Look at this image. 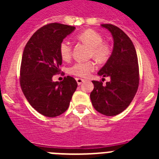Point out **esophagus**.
<instances>
[{
	"label": "esophagus",
	"instance_id": "34e87169",
	"mask_svg": "<svg viewBox=\"0 0 159 159\" xmlns=\"http://www.w3.org/2000/svg\"><path fill=\"white\" fill-rule=\"evenodd\" d=\"M75 80H76V82H77V84H78V85H80V84H82L83 82H84V79L76 78V79H75Z\"/></svg>",
	"mask_w": 159,
	"mask_h": 159
}]
</instances>
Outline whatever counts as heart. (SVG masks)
<instances>
[{"instance_id":"b5f03b06","label":"heart","mask_w":159,"mask_h":159,"mask_svg":"<svg viewBox=\"0 0 159 159\" xmlns=\"http://www.w3.org/2000/svg\"><path fill=\"white\" fill-rule=\"evenodd\" d=\"M78 39L86 43L92 48L91 55L99 61H104L109 57L110 49L107 44L102 43V37L99 33L92 29L84 31L78 36ZM71 42L64 39L60 44V54L64 60H67L71 56ZM96 65L93 61H79L70 67L69 71L77 76L86 77L95 69Z\"/></svg>"}]
</instances>
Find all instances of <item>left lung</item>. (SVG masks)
I'll use <instances>...</instances> for the list:
<instances>
[{
  "mask_svg": "<svg viewBox=\"0 0 159 159\" xmlns=\"http://www.w3.org/2000/svg\"><path fill=\"white\" fill-rule=\"evenodd\" d=\"M101 26L111 33L114 46L111 57L98 75L109 76L111 80L105 86L102 82L92 81L94 89L90 98L97 111L115 116L130 105L137 92L139 83L138 57L134 44L123 30L110 24Z\"/></svg>",
  "mask_w": 159,
  "mask_h": 159,
  "instance_id": "obj_1",
  "label": "left lung"
}]
</instances>
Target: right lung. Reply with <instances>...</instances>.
I'll use <instances>...</instances> for the list:
<instances>
[{
  "label": "right lung",
  "instance_id": "add662e5",
  "mask_svg": "<svg viewBox=\"0 0 159 159\" xmlns=\"http://www.w3.org/2000/svg\"><path fill=\"white\" fill-rule=\"evenodd\" d=\"M75 27L52 23L38 29L25 47L20 66V87L31 106L47 117L67 111L77 83L73 77L52 80L62 64L60 44Z\"/></svg>",
  "mask_w": 159,
  "mask_h": 159
}]
</instances>
